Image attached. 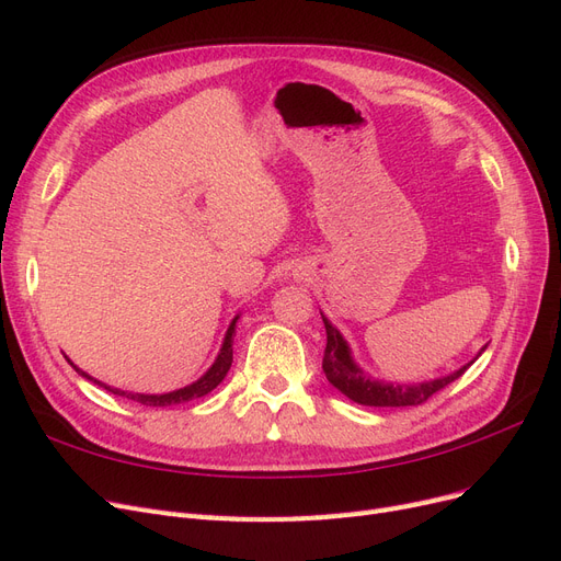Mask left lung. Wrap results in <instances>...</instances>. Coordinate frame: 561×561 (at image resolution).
Instances as JSON below:
<instances>
[{"mask_svg":"<svg viewBox=\"0 0 561 561\" xmlns=\"http://www.w3.org/2000/svg\"><path fill=\"white\" fill-rule=\"evenodd\" d=\"M322 322H325V332H328V346L325 355H322V371H325L328 381L342 390L346 398L358 404L367 407H412V404H423L431 396H435L437 390H443L451 381H456L463 371L474 363L470 360L461 369H456L454 375H447L443 379H433V381H423V383H388V381H377L367 377L365 371L353 363L351 358V348L346 344V339L339 334V330L332 325V322L322 316ZM484 351V348H482Z\"/></svg>","mask_w":561,"mask_h":561,"instance_id":"1","label":"left lung"}]
</instances>
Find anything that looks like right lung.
<instances>
[{"label":"right lung","mask_w":561,"mask_h":561,"mask_svg":"<svg viewBox=\"0 0 561 561\" xmlns=\"http://www.w3.org/2000/svg\"><path fill=\"white\" fill-rule=\"evenodd\" d=\"M236 320H239V316H236L233 320H231V325H229V330H227V336H225V344H222V348H219V355H217V360L213 363V367L206 371V375H203L198 381H194V383H190V386H184V388H178V390H171V393H161V396H145V393H126V390H118V388H112V386H105V383H100V381H95L93 377H89L87 371H81L70 358V365L79 371L81 377H87V379H91V381H95L98 386H103V388H107L110 393H114V396H124V398H128V400H135V402H140V404H147V407H171V404H180V402H190V400H194V398H203V396H208L213 388H217L219 383H222V379L227 377V371H229V367H231V363H233V334H236Z\"/></svg>","instance_id":"right-lung-1"}]
</instances>
